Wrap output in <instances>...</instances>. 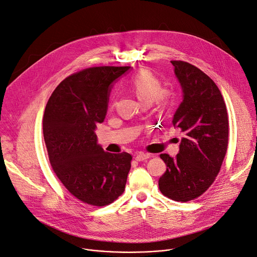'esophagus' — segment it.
<instances>
[{"label": "esophagus", "instance_id": "1", "mask_svg": "<svg viewBox=\"0 0 257 257\" xmlns=\"http://www.w3.org/2000/svg\"><path fill=\"white\" fill-rule=\"evenodd\" d=\"M148 158H150V154H146L143 152H139L135 154V159L137 161H144V160H147Z\"/></svg>", "mask_w": 257, "mask_h": 257}]
</instances>
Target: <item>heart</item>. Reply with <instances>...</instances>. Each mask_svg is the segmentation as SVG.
I'll use <instances>...</instances> for the list:
<instances>
[{
    "label": "heart",
    "instance_id": "1",
    "mask_svg": "<svg viewBox=\"0 0 257 257\" xmlns=\"http://www.w3.org/2000/svg\"><path fill=\"white\" fill-rule=\"evenodd\" d=\"M130 88L142 103H152L162 98V84L149 70L143 69L130 79Z\"/></svg>",
    "mask_w": 257,
    "mask_h": 257
}]
</instances>
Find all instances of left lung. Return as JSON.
<instances>
[{"mask_svg":"<svg viewBox=\"0 0 257 257\" xmlns=\"http://www.w3.org/2000/svg\"><path fill=\"white\" fill-rule=\"evenodd\" d=\"M172 63L183 94L173 125L181 128L184 137L177 157L160 155L166 172L158 185L164 196L187 202L202 195L219 173L229 142V121L214 81L190 63Z\"/></svg>","mask_w":257,"mask_h":257,"instance_id":"left-lung-1","label":"left lung"}]
</instances>
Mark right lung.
<instances>
[{
    "label": "right lung",
    "mask_w": 257,
    "mask_h": 257,
    "mask_svg": "<svg viewBox=\"0 0 257 257\" xmlns=\"http://www.w3.org/2000/svg\"><path fill=\"white\" fill-rule=\"evenodd\" d=\"M130 69L81 70L61 81L46 105L43 133L54 173L74 197L90 205H108L124 191L132 156L104 151L95 131L105 119L114 83Z\"/></svg>",
    "instance_id": "1"
}]
</instances>
